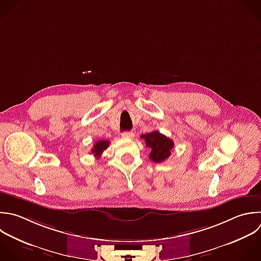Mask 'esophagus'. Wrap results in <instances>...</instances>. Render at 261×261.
Masks as SVG:
<instances>
[{"label": "esophagus", "mask_w": 261, "mask_h": 261, "mask_svg": "<svg viewBox=\"0 0 261 261\" xmlns=\"http://www.w3.org/2000/svg\"><path fill=\"white\" fill-rule=\"evenodd\" d=\"M121 137L125 139H133L135 137V134L133 132H123L121 134Z\"/></svg>", "instance_id": "34e87169"}]
</instances>
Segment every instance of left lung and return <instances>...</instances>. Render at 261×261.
<instances>
[{"label": "left lung", "instance_id": "obj_1", "mask_svg": "<svg viewBox=\"0 0 261 261\" xmlns=\"http://www.w3.org/2000/svg\"><path fill=\"white\" fill-rule=\"evenodd\" d=\"M142 139L145 140L146 146L151 149L149 158L153 162H163L170 156L174 143L166 136L160 134L157 130H154L152 133L142 135Z\"/></svg>", "mask_w": 261, "mask_h": 261}]
</instances>
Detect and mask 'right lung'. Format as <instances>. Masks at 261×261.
Wrapping results in <instances>:
<instances>
[{
    "instance_id": "obj_1",
    "label": "right lung",
    "mask_w": 261,
    "mask_h": 261,
    "mask_svg": "<svg viewBox=\"0 0 261 261\" xmlns=\"http://www.w3.org/2000/svg\"><path fill=\"white\" fill-rule=\"evenodd\" d=\"M109 146V141H106V140H100L98 141L94 146H93V149H92V153L94 154V156L99 159L103 153L104 150H106Z\"/></svg>"
}]
</instances>
